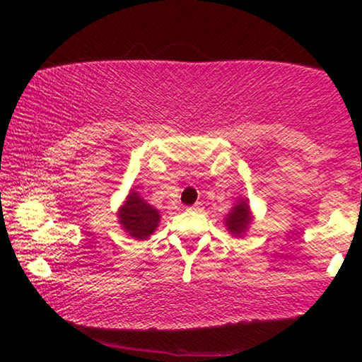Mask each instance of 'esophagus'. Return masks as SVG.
<instances>
[{
    "label": "esophagus",
    "instance_id": "1",
    "mask_svg": "<svg viewBox=\"0 0 362 362\" xmlns=\"http://www.w3.org/2000/svg\"><path fill=\"white\" fill-rule=\"evenodd\" d=\"M187 211H192V212H201V211H202V202H196V204H192L191 207H187Z\"/></svg>",
    "mask_w": 362,
    "mask_h": 362
}]
</instances>
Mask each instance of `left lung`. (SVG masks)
Segmentation results:
<instances>
[{"label":"left lung","mask_w":362,"mask_h":362,"mask_svg":"<svg viewBox=\"0 0 362 362\" xmlns=\"http://www.w3.org/2000/svg\"><path fill=\"white\" fill-rule=\"evenodd\" d=\"M250 224V214H249V206L245 202H239L229 216L226 219V226L232 234L239 235L247 229V226Z\"/></svg>","instance_id":"1"}]
</instances>
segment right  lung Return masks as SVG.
Wrapping results in <instances>:
<instances>
[{"instance_id": "1", "label": "right lung", "mask_w": 362, "mask_h": 362, "mask_svg": "<svg viewBox=\"0 0 362 362\" xmlns=\"http://www.w3.org/2000/svg\"><path fill=\"white\" fill-rule=\"evenodd\" d=\"M160 222V214L155 207L146 204L136 192L128 196L125 206L120 209V224L135 239H146L155 232Z\"/></svg>"}]
</instances>
